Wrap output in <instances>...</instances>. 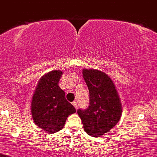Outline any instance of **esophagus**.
<instances>
[{
    "mask_svg": "<svg viewBox=\"0 0 157 157\" xmlns=\"http://www.w3.org/2000/svg\"><path fill=\"white\" fill-rule=\"evenodd\" d=\"M72 105H73L74 107H75V109H77V108H78V104H77V103L75 102V101H74V102H72Z\"/></svg>",
    "mask_w": 157,
    "mask_h": 157,
    "instance_id": "1",
    "label": "esophagus"
}]
</instances>
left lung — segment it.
I'll use <instances>...</instances> for the list:
<instances>
[{"label": "left lung", "mask_w": 157, "mask_h": 157, "mask_svg": "<svg viewBox=\"0 0 157 157\" xmlns=\"http://www.w3.org/2000/svg\"><path fill=\"white\" fill-rule=\"evenodd\" d=\"M83 78L89 90V106L77 110L85 131L100 137L112 129L122 116V103L113 82L96 69H83Z\"/></svg>", "instance_id": "1"}]
</instances>
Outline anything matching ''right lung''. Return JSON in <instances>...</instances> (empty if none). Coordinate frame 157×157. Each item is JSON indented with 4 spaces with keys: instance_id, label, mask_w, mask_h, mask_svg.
Masks as SVG:
<instances>
[{
    "instance_id": "obj_1",
    "label": "right lung",
    "mask_w": 157,
    "mask_h": 157,
    "mask_svg": "<svg viewBox=\"0 0 157 157\" xmlns=\"http://www.w3.org/2000/svg\"><path fill=\"white\" fill-rule=\"evenodd\" d=\"M62 74V71L54 70L43 75L32 96V119L38 127L49 133L61 130L68 116L76 112L58 85Z\"/></svg>"
}]
</instances>
